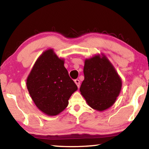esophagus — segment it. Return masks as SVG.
<instances>
[{"mask_svg":"<svg viewBox=\"0 0 149 149\" xmlns=\"http://www.w3.org/2000/svg\"><path fill=\"white\" fill-rule=\"evenodd\" d=\"M74 82H75V84H76L77 87L79 88V85H80V81H79V79H75V80L74 81Z\"/></svg>","mask_w":149,"mask_h":149,"instance_id":"obj_1","label":"esophagus"}]
</instances>
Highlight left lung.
I'll return each mask as SVG.
<instances>
[{"instance_id":"left-lung-1","label":"left lung","mask_w":149,"mask_h":149,"mask_svg":"<svg viewBox=\"0 0 149 149\" xmlns=\"http://www.w3.org/2000/svg\"><path fill=\"white\" fill-rule=\"evenodd\" d=\"M84 80L79 91L87 104L97 111H104L114 104L122 83L114 65L104 54L85 59Z\"/></svg>"}]
</instances>
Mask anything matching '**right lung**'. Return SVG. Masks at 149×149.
Returning <instances> with one entry per match:
<instances>
[{"instance_id":"right-lung-1","label":"right lung","mask_w":149,"mask_h":149,"mask_svg":"<svg viewBox=\"0 0 149 149\" xmlns=\"http://www.w3.org/2000/svg\"><path fill=\"white\" fill-rule=\"evenodd\" d=\"M30 96L39 109L48 116H56L68 105L77 90L60 58L52 49L45 50L35 62L27 78Z\"/></svg>"}]
</instances>
